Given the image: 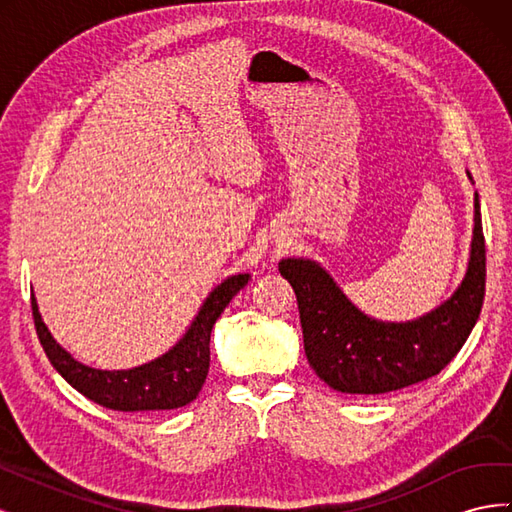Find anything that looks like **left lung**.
Segmentation results:
<instances>
[{
  "mask_svg": "<svg viewBox=\"0 0 512 512\" xmlns=\"http://www.w3.org/2000/svg\"><path fill=\"white\" fill-rule=\"evenodd\" d=\"M280 273L297 294L305 354L320 380L350 395L406 389L440 374L466 344L480 316L487 271L478 194L468 271L451 299L416 320L369 318L309 258H284Z\"/></svg>",
  "mask_w": 512,
  "mask_h": 512,
  "instance_id": "8db88e82",
  "label": "left lung"
}]
</instances>
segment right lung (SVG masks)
<instances>
[{
	"label": "right lung",
	"mask_w": 512,
	"mask_h": 512,
	"mask_svg": "<svg viewBox=\"0 0 512 512\" xmlns=\"http://www.w3.org/2000/svg\"><path fill=\"white\" fill-rule=\"evenodd\" d=\"M250 273L230 275L215 286L196 318L179 342L158 359L132 369H94L72 359L46 329L32 294V312L40 344L61 378H66L76 391L96 404L119 412H151L175 410L188 406L203 389L209 374V342L215 320L232 301V297L247 284Z\"/></svg>",
	"instance_id": "1"
}]
</instances>
